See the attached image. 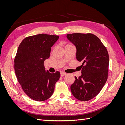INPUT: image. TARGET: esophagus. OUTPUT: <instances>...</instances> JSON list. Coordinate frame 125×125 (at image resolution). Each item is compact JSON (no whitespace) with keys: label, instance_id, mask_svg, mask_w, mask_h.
Listing matches in <instances>:
<instances>
[{"label":"esophagus","instance_id":"34e87169","mask_svg":"<svg viewBox=\"0 0 125 125\" xmlns=\"http://www.w3.org/2000/svg\"><path fill=\"white\" fill-rule=\"evenodd\" d=\"M66 74H67V73H63V72H62V73H60V76H61V77H63L64 75H65Z\"/></svg>","mask_w":125,"mask_h":125}]
</instances>
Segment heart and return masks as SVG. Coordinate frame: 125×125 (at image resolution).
Listing matches in <instances>:
<instances>
[{
  "mask_svg": "<svg viewBox=\"0 0 125 125\" xmlns=\"http://www.w3.org/2000/svg\"><path fill=\"white\" fill-rule=\"evenodd\" d=\"M70 45V44H67V45Z\"/></svg>",
  "mask_w": 125,
  "mask_h": 125,
  "instance_id": "b5f03b06",
  "label": "heart"
}]
</instances>
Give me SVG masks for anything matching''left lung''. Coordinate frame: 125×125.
Returning a JSON list of instances; mask_svg holds the SVG:
<instances>
[{
    "label": "left lung",
    "mask_w": 125,
    "mask_h": 125,
    "mask_svg": "<svg viewBox=\"0 0 125 125\" xmlns=\"http://www.w3.org/2000/svg\"><path fill=\"white\" fill-rule=\"evenodd\" d=\"M67 38L76 47V58L82 63L81 75L74 77L71 93L79 101L91 100L107 81L109 56L106 48L91 33L68 34Z\"/></svg>",
    "instance_id": "8db88e82"
}]
</instances>
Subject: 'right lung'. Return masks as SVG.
<instances>
[{
	"label": "right lung",
	"mask_w": 125,
	"mask_h": 125,
	"mask_svg": "<svg viewBox=\"0 0 125 125\" xmlns=\"http://www.w3.org/2000/svg\"><path fill=\"white\" fill-rule=\"evenodd\" d=\"M58 39L57 35L40 34L26 37L19 46L14 60L15 73L23 91L33 100L49 99L60 78L59 71L50 73L44 65Z\"/></svg>",
	"instance_id": "1"
}]
</instances>
